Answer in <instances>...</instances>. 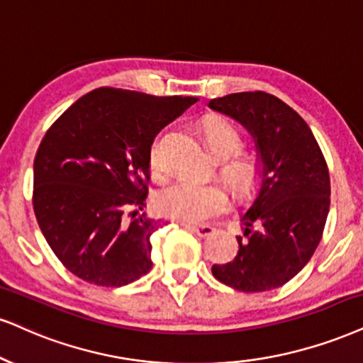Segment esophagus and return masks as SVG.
<instances>
[{
	"instance_id": "esophagus-1",
	"label": "esophagus",
	"mask_w": 363,
	"mask_h": 363,
	"mask_svg": "<svg viewBox=\"0 0 363 363\" xmlns=\"http://www.w3.org/2000/svg\"><path fill=\"white\" fill-rule=\"evenodd\" d=\"M183 227H185L186 230L194 232V234L199 237H208L213 232V227L210 225H191V223H183Z\"/></svg>"
}]
</instances>
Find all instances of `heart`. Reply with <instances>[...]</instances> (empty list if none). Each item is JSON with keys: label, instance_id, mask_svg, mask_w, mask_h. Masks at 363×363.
Here are the masks:
<instances>
[{"label": "heart", "instance_id": "1", "mask_svg": "<svg viewBox=\"0 0 363 363\" xmlns=\"http://www.w3.org/2000/svg\"><path fill=\"white\" fill-rule=\"evenodd\" d=\"M205 141L212 155L220 161L235 156L244 146L239 129L223 118H208L205 121ZM150 167L155 174L163 172V156L158 143L151 146ZM220 174L237 196H247L261 182V167L252 158H233L223 164ZM156 207L164 216L196 223L225 212L229 207V195L217 183H202L194 178L182 177L158 191Z\"/></svg>", "mask_w": 363, "mask_h": 363}]
</instances>
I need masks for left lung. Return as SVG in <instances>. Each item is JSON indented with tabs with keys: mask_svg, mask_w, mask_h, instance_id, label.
<instances>
[{
	"mask_svg": "<svg viewBox=\"0 0 363 363\" xmlns=\"http://www.w3.org/2000/svg\"><path fill=\"white\" fill-rule=\"evenodd\" d=\"M252 136L261 182L240 213L234 261L213 264L220 283L244 293L279 288L318 247L330 210V174L311 129L296 111L266 92H237L208 102Z\"/></svg>",
	"mask_w": 363,
	"mask_h": 363,
	"instance_id": "left-lung-1",
	"label": "left lung"
}]
</instances>
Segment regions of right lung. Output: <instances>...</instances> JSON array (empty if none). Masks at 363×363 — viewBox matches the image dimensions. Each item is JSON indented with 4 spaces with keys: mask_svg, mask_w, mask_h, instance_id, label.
Wrapping results in <instances>:
<instances>
[{
    "mask_svg": "<svg viewBox=\"0 0 363 363\" xmlns=\"http://www.w3.org/2000/svg\"><path fill=\"white\" fill-rule=\"evenodd\" d=\"M196 101L101 87L52 124L35 156L33 210L72 274L119 288L150 272V237L164 222L125 217L145 207L155 136Z\"/></svg>",
    "mask_w": 363,
    "mask_h": 363,
    "instance_id": "1",
    "label": "right lung"
}]
</instances>
